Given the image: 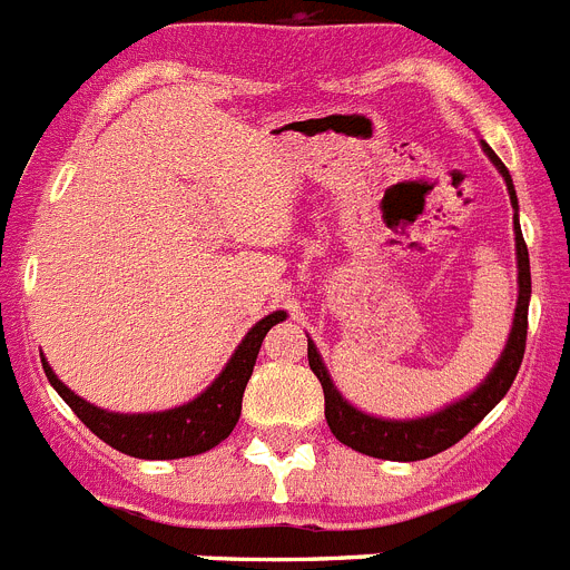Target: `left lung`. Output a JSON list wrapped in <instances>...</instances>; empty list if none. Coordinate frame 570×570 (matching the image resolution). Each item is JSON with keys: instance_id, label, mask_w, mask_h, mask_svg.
Wrapping results in <instances>:
<instances>
[{"instance_id": "obj_1", "label": "left lung", "mask_w": 570, "mask_h": 570, "mask_svg": "<svg viewBox=\"0 0 570 570\" xmlns=\"http://www.w3.org/2000/svg\"><path fill=\"white\" fill-rule=\"evenodd\" d=\"M482 150L491 156V163L502 174L511 194L513 210H520L517 205V190H513L511 174L502 165V159L482 142ZM513 239H517V268H520V299H517V311H513V325L508 334V345L502 356L497 360L491 374L485 376L473 394L465 400L454 402V405L442 407L431 416H420V420H382V416H371L356 411L345 396L336 391L331 382L328 367L322 362L320 351L314 342L308 340V365L322 382V394H325V420H328L331 434L342 442V445L354 448L360 454L376 456V460H394V462H416L428 460V456L440 454L445 448L456 445L471 428L480 425L497 402L508 394L511 382L517 380V371L522 365V354H525V336H528V302H531V262H528L525 239H522L520 219L513 214Z\"/></svg>"}]
</instances>
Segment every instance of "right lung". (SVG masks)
<instances>
[{
  "label": "right lung",
  "instance_id": "obj_1",
  "mask_svg": "<svg viewBox=\"0 0 570 570\" xmlns=\"http://www.w3.org/2000/svg\"><path fill=\"white\" fill-rule=\"evenodd\" d=\"M282 320H285V311H274L256 322L239 342L228 365L223 367V374L210 382V387H205L203 394L190 400L188 405L156 411V414H114V411L90 405L68 385H62L45 360L42 367L48 382L57 387V394L68 402L70 411L110 448L136 456V460H179V456L205 454L223 440H228V434L239 422L242 394L254 374L262 340Z\"/></svg>",
  "mask_w": 570,
  "mask_h": 570
}]
</instances>
